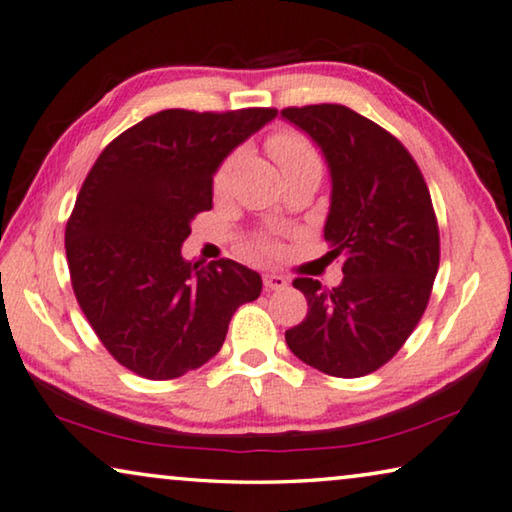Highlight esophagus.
Wrapping results in <instances>:
<instances>
[{
    "label": "esophagus",
    "mask_w": 512,
    "mask_h": 512,
    "mask_svg": "<svg viewBox=\"0 0 512 512\" xmlns=\"http://www.w3.org/2000/svg\"><path fill=\"white\" fill-rule=\"evenodd\" d=\"M263 286H265V290H281L288 286V281H286V277H281V274L267 272V274H263Z\"/></svg>",
    "instance_id": "1"
}]
</instances>
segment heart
<instances>
[{
    "instance_id": "1",
    "label": "heart",
    "mask_w": 512,
    "mask_h": 512,
    "mask_svg": "<svg viewBox=\"0 0 512 512\" xmlns=\"http://www.w3.org/2000/svg\"><path fill=\"white\" fill-rule=\"evenodd\" d=\"M267 151L274 157V162L279 164L283 176L295 174V171H322V160L320 153L316 151V146L311 144L309 139L300 132L293 130H279L274 135L267 137ZM235 169V155H229L226 160L219 164L215 176H212V187L215 192H224L231 183ZM256 247L263 251H272V242L265 238L256 240Z\"/></svg>"
}]
</instances>
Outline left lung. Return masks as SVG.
<instances>
[{
  "instance_id": "8db88e82",
  "label": "left lung",
  "mask_w": 512,
  "mask_h": 512,
  "mask_svg": "<svg viewBox=\"0 0 512 512\" xmlns=\"http://www.w3.org/2000/svg\"><path fill=\"white\" fill-rule=\"evenodd\" d=\"M325 155L332 203L329 256H343V281L322 288L297 277L309 313L288 329L290 352L334 377L377 371L403 348L426 311L439 267V229L414 157L366 116L343 105L281 109Z\"/></svg>"
}]
</instances>
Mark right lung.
Listing matches in <instances>:
<instances>
[{"mask_svg":"<svg viewBox=\"0 0 512 512\" xmlns=\"http://www.w3.org/2000/svg\"><path fill=\"white\" fill-rule=\"evenodd\" d=\"M277 116L164 109L116 137L93 164L66 224L77 304L121 366L174 380L222 348L240 304L261 295V274L222 258L185 261L192 219L212 208L224 157Z\"/></svg>","mask_w":512,"mask_h":512,"instance_id":"1","label":"right lung"}]
</instances>
